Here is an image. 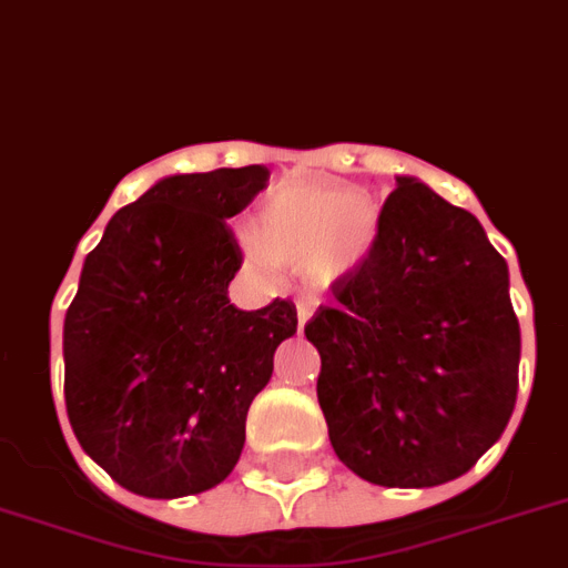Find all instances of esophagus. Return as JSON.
I'll use <instances>...</instances> for the list:
<instances>
[{
  "instance_id": "esophagus-1",
  "label": "esophagus",
  "mask_w": 568,
  "mask_h": 568,
  "mask_svg": "<svg viewBox=\"0 0 568 568\" xmlns=\"http://www.w3.org/2000/svg\"><path fill=\"white\" fill-rule=\"evenodd\" d=\"M295 313H298V331H304V324L310 322V316H313V302H298L295 304Z\"/></svg>"
}]
</instances>
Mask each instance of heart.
<instances>
[{"mask_svg":"<svg viewBox=\"0 0 568 568\" xmlns=\"http://www.w3.org/2000/svg\"><path fill=\"white\" fill-rule=\"evenodd\" d=\"M379 230L382 210L367 192L293 178L261 197L244 250L261 270L290 266L316 287H336L365 266Z\"/></svg>","mask_w":568,"mask_h":568,"instance_id":"b5f03b06","label":"heart"}]
</instances>
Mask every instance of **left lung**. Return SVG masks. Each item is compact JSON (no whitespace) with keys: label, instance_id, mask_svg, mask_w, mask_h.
I'll use <instances>...</instances> for the list:
<instances>
[{"label":"left lung","instance_id":"8db88e82","mask_svg":"<svg viewBox=\"0 0 568 568\" xmlns=\"http://www.w3.org/2000/svg\"><path fill=\"white\" fill-rule=\"evenodd\" d=\"M333 298L304 333L336 457L387 488L471 471L511 419L520 367L508 266L477 217L396 178L376 250Z\"/></svg>","mask_w":568,"mask_h":568}]
</instances>
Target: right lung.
Wrapping results in <instances>:
<instances>
[{
	"instance_id": "right-lung-1",
	"label": "right lung",
	"mask_w": 568,
	"mask_h": 568,
	"mask_svg": "<svg viewBox=\"0 0 568 568\" xmlns=\"http://www.w3.org/2000/svg\"><path fill=\"white\" fill-rule=\"evenodd\" d=\"M264 166L169 174L123 206L85 255L62 327L65 408L82 450L114 483L154 500L224 483L246 410L295 336L290 302L237 310L232 215Z\"/></svg>"
}]
</instances>
